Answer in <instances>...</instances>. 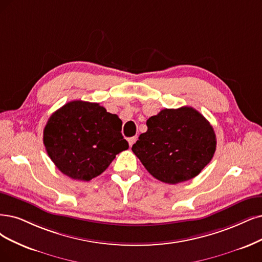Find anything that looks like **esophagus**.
<instances>
[{"label":"esophagus","mask_w":262,"mask_h":262,"mask_svg":"<svg viewBox=\"0 0 262 262\" xmlns=\"http://www.w3.org/2000/svg\"><path fill=\"white\" fill-rule=\"evenodd\" d=\"M136 140H137V137H130V138H128L127 139V141H128V143H129V147H132L133 144L136 142Z\"/></svg>","instance_id":"34e87169"}]
</instances>
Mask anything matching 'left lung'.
<instances>
[{"label": "left lung", "instance_id": "obj_1", "mask_svg": "<svg viewBox=\"0 0 262 262\" xmlns=\"http://www.w3.org/2000/svg\"><path fill=\"white\" fill-rule=\"evenodd\" d=\"M132 150L158 180L176 185L198 176L216 151L212 126L191 106L164 109L147 121Z\"/></svg>", "mask_w": 262, "mask_h": 262}]
</instances>
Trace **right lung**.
Wrapping results in <instances>:
<instances>
[{
  "label": "right lung",
  "mask_w": 262,
  "mask_h": 262,
  "mask_svg": "<svg viewBox=\"0 0 262 262\" xmlns=\"http://www.w3.org/2000/svg\"><path fill=\"white\" fill-rule=\"evenodd\" d=\"M122 121L96 102L73 100L48 119L43 142L56 167L74 180L102 173L116 154L128 149Z\"/></svg>",
  "instance_id": "1"
}]
</instances>
